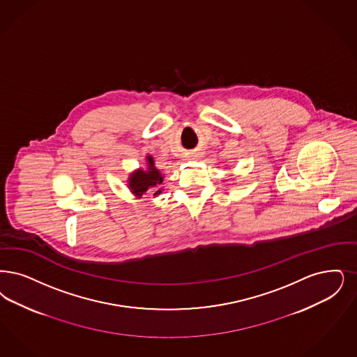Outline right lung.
I'll return each instance as SVG.
<instances>
[{
	"instance_id": "obj_1",
	"label": "right lung",
	"mask_w": 357,
	"mask_h": 357,
	"mask_svg": "<svg viewBox=\"0 0 357 357\" xmlns=\"http://www.w3.org/2000/svg\"><path fill=\"white\" fill-rule=\"evenodd\" d=\"M163 174L155 167L154 158L146 155V169L139 167L131 172L128 178V187L137 198H141L147 191L158 197L162 192L159 185L163 182Z\"/></svg>"
}]
</instances>
